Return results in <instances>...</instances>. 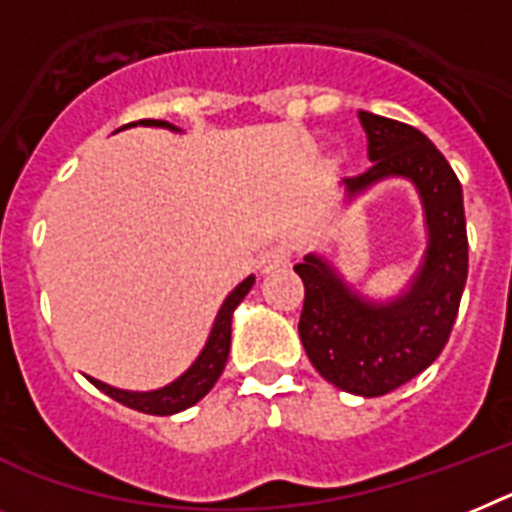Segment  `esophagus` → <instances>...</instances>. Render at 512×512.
Wrapping results in <instances>:
<instances>
[{
    "instance_id": "34e87169",
    "label": "esophagus",
    "mask_w": 512,
    "mask_h": 512,
    "mask_svg": "<svg viewBox=\"0 0 512 512\" xmlns=\"http://www.w3.org/2000/svg\"><path fill=\"white\" fill-rule=\"evenodd\" d=\"M291 260V247L286 242H276L270 244V247L263 249V255L257 260L260 270L263 273H270V270H278V268H286Z\"/></svg>"
}]
</instances>
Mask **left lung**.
<instances>
[{
  "label": "left lung",
  "instance_id": "1",
  "mask_svg": "<svg viewBox=\"0 0 512 512\" xmlns=\"http://www.w3.org/2000/svg\"><path fill=\"white\" fill-rule=\"evenodd\" d=\"M369 166L346 179L351 192L385 176L419 187L429 226L424 268L406 296L388 307L362 302L315 255L294 265L304 281L299 336L312 367L346 393L377 398L401 388L442 354L468 276L461 182L429 137L395 119L359 111Z\"/></svg>",
  "mask_w": 512,
  "mask_h": 512
}]
</instances>
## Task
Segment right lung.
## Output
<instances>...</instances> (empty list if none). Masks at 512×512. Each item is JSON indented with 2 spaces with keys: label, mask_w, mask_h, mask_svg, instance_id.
Listing matches in <instances>:
<instances>
[{
  "label": "right lung",
  "mask_w": 512,
  "mask_h": 512,
  "mask_svg": "<svg viewBox=\"0 0 512 512\" xmlns=\"http://www.w3.org/2000/svg\"><path fill=\"white\" fill-rule=\"evenodd\" d=\"M132 124H145V127H171V124L161 122V119H140V122ZM124 127H130V124H124ZM252 283L255 278L249 276L247 281H242L226 296V302H223L221 312L216 317V325H213V333H210L208 343H205L203 354L197 356V362L192 364L187 372H184L179 380H174L171 385L161 390H153V393H130V390H119L111 388L106 382H98L93 377H88L98 390H103L106 395H111L114 401L124 403V406H130L135 411H143V414H153V416H169V414H179V411L190 409L195 406L205 393H208L216 380L221 377L223 367H226V359H229V349H231V315H234L236 304L242 302L247 291L252 289Z\"/></svg>",
  "instance_id": "add662e5"
}]
</instances>
